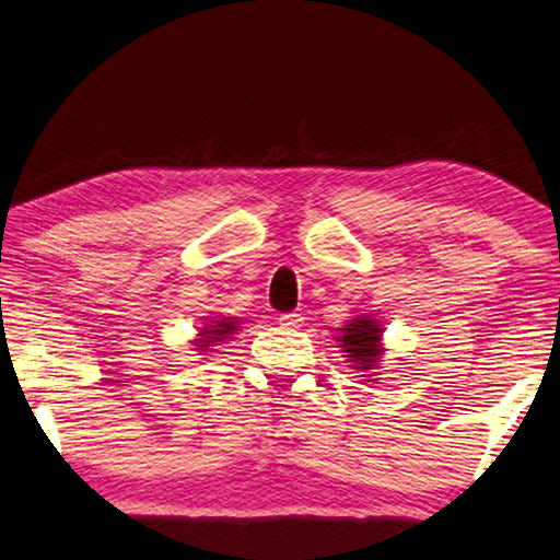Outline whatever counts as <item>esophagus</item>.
Listing matches in <instances>:
<instances>
[{"instance_id": "obj_1", "label": "esophagus", "mask_w": 560, "mask_h": 560, "mask_svg": "<svg viewBox=\"0 0 560 560\" xmlns=\"http://www.w3.org/2000/svg\"><path fill=\"white\" fill-rule=\"evenodd\" d=\"M278 322L282 324V326H300L302 324V314H298V312H284V314H280L278 316Z\"/></svg>"}]
</instances>
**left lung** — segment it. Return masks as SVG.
<instances>
[{"mask_svg":"<svg viewBox=\"0 0 560 560\" xmlns=\"http://www.w3.org/2000/svg\"><path fill=\"white\" fill-rule=\"evenodd\" d=\"M339 331V341L348 363H353L358 371H373L380 355H383V346H380L383 329H380V324L371 319V316H358V319L346 324ZM368 383H371V380H368Z\"/></svg>","mask_w":560,"mask_h":560,"instance_id":"left-lung-1","label":"left lung"}]
</instances>
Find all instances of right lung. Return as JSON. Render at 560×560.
<instances>
[{"label":"right lung","instance_id":"1","mask_svg":"<svg viewBox=\"0 0 560 560\" xmlns=\"http://www.w3.org/2000/svg\"><path fill=\"white\" fill-rule=\"evenodd\" d=\"M236 326H238V322L229 319V316L226 319H214L212 324H207L205 329L199 331V339L195 343L199 346V351H209L207 346H214L217 341L229 339V334H234Z\"/></svg>","mask_w":560,"mask_h":560}]
</instances>
